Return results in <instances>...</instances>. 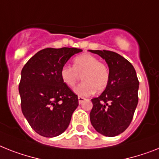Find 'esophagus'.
I'll return each mask as SVG.
<instances>
[{
    "label": "esophagus",
    "instance_id": "1",
    "mask_svg": "<svg viewBox=\"0 0 159 159\" xmlns=\"http://www.w3.org/2000/svg\"><path fill=\"white\" fill-rule=\"evenodd\" d=\"M78 100H79V103H80V104H82L83 102H84V101L87 100V99L84 98H82V97H79Z\"/></svg>",
    "mask_w": 159,
    "mask_h": 159
}]
</instances>
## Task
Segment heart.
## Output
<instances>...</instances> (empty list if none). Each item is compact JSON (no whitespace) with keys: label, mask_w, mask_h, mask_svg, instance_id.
<instances>
[{"label":"heart","mask_w":159,"mask_h":159,"mask_svg":"<svg viewBox=\"0 0 159 159\" xmlns=\"http://www.w3.org/2000/svg\"><path fill=\"white\" fill-rule=\"evenodd\" d=\"M82 77L83 82L74 89L79 97H88L104 91L109 83V70L98 58L89 53H84L73 61V67L64 66L60 70V77L65 85L73 88Z\"/></svg>","instance_id":"obj_1"}]
</instances>
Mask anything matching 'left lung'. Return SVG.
Segmentation results:
<instances>
[{"label":"left lung","instance_id":"left-lung-1","mask_svg":"<svg viewBox=\"0 0 159 159\" xmlns=\"http://www.w3.org/2000/svg\"><path fill=\"white\" fill-rule=\"evenodd\" d=\"M99 55L109 67V83L98 98H93L90 121L106 136H115L130 125L138 103L139 81L132 64L121 55L108 50H89Z\"/></svg>","mask_w":159,"mask_h":159}]
</instances>
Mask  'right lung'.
I'll use <instances>...</instances> for the list:
<instances>
[{
  "instance_id": "1",
  "label": "right lung",
  "mask_w": 159,
  "mask_h": 159,
  "mask_svg": "<svg viewBox=\"0 0 159 159\" xmlns=\"http://www.w3.org/2000/svg\"><path fill=\"white\" fill-rule=\"evenodd\" d=\"M77 48H47L28 60L21 71L18 91L24 117L31 128L44 137L66 131L79 106L77 95L63 84L60 70Z\"/></svg>"
}]
</instances>
